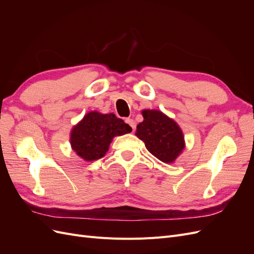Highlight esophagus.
Wrapping results in <instances>:
<instances>
[{"mask_svg": "<svg viewBox=\"0 0 254 254\" xmlns=\"http://www.w3.org/2000/svg\"><path fill=\"white\" fill-rule=\"evenodd\" d=\"M125 122L127 123V124L130 126V127H131L132 128V130H134V128H135V123H134V121L132 120V119H126L125 120Z\"/></svg>", "mask_w": 254, "mask_h": 254, "instance_id": "obj_1", "label": "esophagus"}]
</instances>
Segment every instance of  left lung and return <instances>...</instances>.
Wrapping results in <instances>:
<instances>
[{
  "label": "left lung",
  "instance_id": "obj_1",
  "mask_svg": "<svg viewBox=\"0 0 254 254\" xmlns=\"http://www.w3.org/2000/svg\"><path fill=\"white\" fill-rule=\"evenodd\" d=\"M144 121L135 135L151 155L164 163H173L186 147L182 130L177 123L159 110H143Z\"/></svg>",
  "mask_w": 254,
  "mask_h": 254
}]
</instances>
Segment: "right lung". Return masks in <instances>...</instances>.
Listing matches in <instances>:
<instances>
[{
	"label": "right lung",
	"mask_w": 254,
	"mask_h": 254,
	"mask_svg": "<svg viewBox=\"0 0 254 254\" xmlns=\"http://www.w3.org/2000/svg\"><path fill=\"white\" fill-rule=\"evenodd\" d=\"M131 130V127L113 113L91 111L73 127L71 146L83 160L94 161L106 155L114 136L129 133Z\"/></svg>",
	"instance_id": "1"
}]
</instances>
